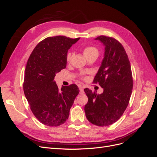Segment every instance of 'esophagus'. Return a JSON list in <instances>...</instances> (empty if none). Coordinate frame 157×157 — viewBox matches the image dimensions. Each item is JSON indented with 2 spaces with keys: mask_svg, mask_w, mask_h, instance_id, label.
<instances>
[{
  "mask_svg": "<svg viewBox=\"0 0 157 157\" xmlns=\"http://www.w3.org/2000/svg\"><path fill=\"white\" fill-rule=\"evenodd\" d=\"M79 90H80V94H84V89H83V87L82 86H79Z\"/></svg>",
  "mask_w": 157,
  "mask_h": 157,
  "instance_id": "obj_1",
  "label": "esophagus"
}]
</instances>
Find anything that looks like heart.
<instances>
[{"mask_svg": "<svg viewBox=\"0 0 157 157\" xmlns=\"http://www.w3.org/2000/svg\"><path fill=\"white\" fill-rule=\"evenodd\" d=\"M96 52L98 53V50L95 48V47H93V46H86L83 49V53L84 56H86V58L90 55H91L94 53H96ZM72 56H73V54L71 53V52H68L67 56H66V59H67V62H70L71 61Z\"/></svg>", "mask_w": 157, "mask_h": 157, "instance_id": "b5f03b06", "label": "heart"}]
</instances>
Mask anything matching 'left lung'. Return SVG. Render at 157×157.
<instances>
[{
  "mask_svg": "<svg viewBox=\"0 0 157 157\" xmlns=\"http://www.w3.org/2000/svg\"><path fill=\"white\" fill-rule=\"evenodd\" d=\"M96 40L105 46L104 58L94 83H99L103 92L85 88L88 103L84 106L87 119L98 126H107L117 122L129 103L133 88L131 66L122 45L115 39L106 36Z\"/></svg>",
  "mask_w": 157,
  "mask_h": 157,
  "instance_id": "8db88e82",
  "label": "left lung"
}]
</instances>
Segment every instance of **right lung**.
<instances>
[{
    "label": "right lung",
    "instance_id": "obj_1",
    "mask_svg": "<svg viewBox=\"0 0 157 157\" xmlns=\"http://www.w3.org/2000/svg\"><path fill=\"white\" fill-rule=\"evenodd\" d=\"M79 39L65 36L46 38L27 61L23 91L33 115L44 125L63 124L79 93L75 84L63 86L59 90L54 81L56 74L66 67L68 50Z\"/></svg>",
    "mask_w": 157,
    "mask_h": 157
}]
</instances>
